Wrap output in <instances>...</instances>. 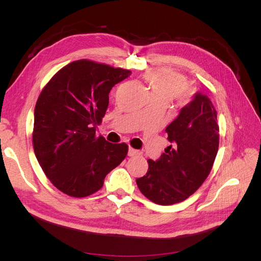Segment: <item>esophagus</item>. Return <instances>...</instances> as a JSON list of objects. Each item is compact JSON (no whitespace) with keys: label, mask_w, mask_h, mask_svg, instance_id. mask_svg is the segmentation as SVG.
<instances>
[{"label":"esophagus","mask_w":261,"mask_h":261,"mask_svg":"<svg viewBox=\"0 0 261 261\" xmlns=\"http://www.w3.org/2000/svg\"><path fill=\"white\" fill-rule=\"evenodd\" d=\"M139 153V151L138 150H136V149H134V148H132V147H129L128 148V155L129 156H134V155H137Z\"/></svg>","instance_id":"esophagus-1"}]
</instances>
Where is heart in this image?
<instances>
[{
  "label": "heart",
  "mask_w": 261,
  "mask_h": 261,
  "mask_svg": "<svg viewBox=\"0 0 261 261\" xmlns=\"http://www.w3.org/2000/svg\"><path fill=\"white\" fill-rule=\"evenodd\" d=\"M153 100H163L168 103L173 98L186 97V82L183 77L171 72H153L145 76Z\"/></svg>",
  "instance_id": "obj_1"
}]
</instances>
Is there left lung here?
Here are the masks:
<instances>
[{"mask_svg":"<svg viewBox=\"0 0 261 261\" xmlns=\"http://www.w3.org/2000/svg\"><path fill=\"white\" fill-rule=\"evenodd\" d=\"M217 111L200 91L180 109L165 132L171 145L159 159L148 160L139 191L154 203L169 206L193 195L209 175L219 148Z\"/></svg>","mask_w":261,"mask_h":261,"instance_id":"8db88e82","label":"left lung"}]
</instances>
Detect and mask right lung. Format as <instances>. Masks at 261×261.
<instances>
[{"instance_id": "add662e5", "label": "right lung", "mask_w": 261, "mask_h": 261, "mask_svg": "<svg viewBox=\"0 0 261 261\" xmlns=\"http://www.w3.org/2000/svg\"><path fill=\"white\" fill-rule=\"evenodd\" d=\"M130 70L81 60L55 74L35 108L33 143L51 183L72 197H87L103 186L108 173L128 151L126 144L96 137L112 87Z\"/></svg>"}]
</instances>
